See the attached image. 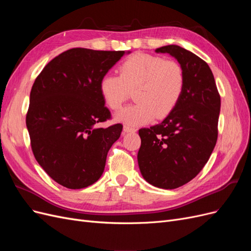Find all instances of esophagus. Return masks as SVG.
Wrapping results in <instances>:
<instances>
[{
  "label": "esophagus",
  "instance_id": "1",
  "mask_svg": "<svg viewBox=\"0 0 251 251\" xmlns=\"http://www.w3.org/2000/svg\"><path fill=\"white\" fill-rule=\"evenodd\" d=\"M136 132V128L132 127V126H124V133H135Z\"/></svg>",
  "mask_w": 251,
  "mask_h": 251
}]
</instances>
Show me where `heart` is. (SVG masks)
<instances>
[{
	"label": "heart",
	"instance_id": "obj_1",
	"mask_svg": "<svg viewBox=\"0 0 251 251\" xmlns=\"http://www.w3.org/2000/svg\"><path fill=\"white\" fill-rule=\"evenodd\" d=\"M185 86L182 67L175 60L137 53L119 67V76L105 74L100 81L104 103L118 110L134 91L135 104L119 111L115 119L120 123L140 126L163 118L179 102Z\"/></svg>",
	"mask_w": 251,
	"mask_h": 251
}]
</instances>
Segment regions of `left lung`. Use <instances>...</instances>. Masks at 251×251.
Segmentation results:
<instances>
[{
  "mask_svg": "<svg viewBox=\"0 0 251 251\" xmlns=\"http://www.w3.org/2000/svg\"><path fill=\"white\" fill-rule=\"evenodd\" d=\"M177 59L185 75L179 102L161 124L139 130V170L147 182L174 189L194 179L206 164L218 138L221 100L209 66L177 45L155 50Z\"/></svg>",
  "mask_w": 251,
  "mask_h": 251,
  "instance_id": "1",
  "label": "left lung"
}]
</instances>
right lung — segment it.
I'll return each instance as SVG.
<instances>
[{
	"instance_id": "obj_1",
	"label": "right lung",
	"mask_w": 251,
	"mask_h": 251,
	"mask_svg": "<svg viewBox=\"0 0 251 251\" xmlns=\"http://www.w3.org/2000/svg\"><path fill=\"white\" fill-rule=\"evenodd\" d=\"M128 53L73 48L53 58L36 77L26 126L36 161L58 184L79 189L101 177L123 125L97 126L111 117L100 81Z\"/></svg>"
}]
</instances>
